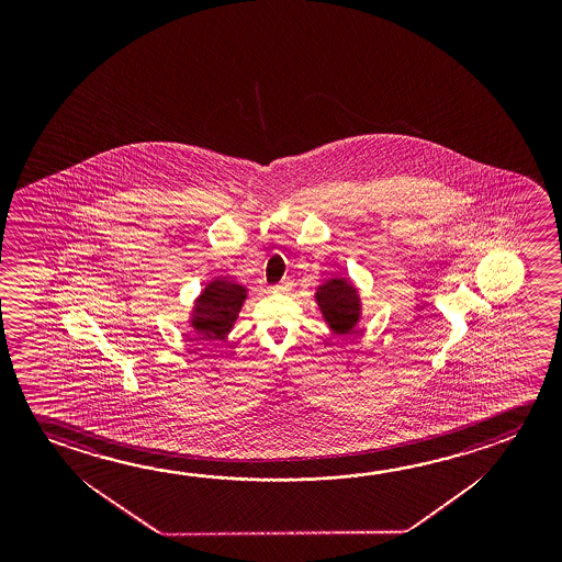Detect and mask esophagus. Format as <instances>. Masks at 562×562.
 Returning <instances> with one entry per match:
<instances>
[{
  "instance_id": "esophagus-1",
  "label": "esophagus",
  "mask_w": 562,
  "mask_h": 562,
  "mask_svg": "<svg viewBox=\"0 0 562 562\" xmlns=\"http://www.w3.org/2000/svg\"><path fill=\"white\" fill-rule=\"evenodd\" d=\"M277 294H290L292 292V282H280L272 288Z\"/></svg>"
}]
</instances>
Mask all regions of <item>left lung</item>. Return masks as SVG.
<instances>
[{"label":"left lung","instance_id":"left-lung-1","mask_svg":"<svg viewBox=\"0 0 562 562\" xmlns=\"http://www.w3.org/2000/svg\"><path fill=\"white\" fill-rule=\"evenodd\" d=\"M313 297L335 335H349L362 319V297L350 278H329L315 288Z\"/></svg>","mask_w":562,"mask_h":562}]
</instances>
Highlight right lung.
<instances>
[{
    "label": "right lung",
    "instance_id": "right-lung-1",
    "mask_svg": "<svg viewBox=\"0 0 562 562\" xmlns=\"http://www.w3.org/2000/svg\"><path fill=\"white\" fill-rule=\"evenodd\" d=\"M247 295V285L231 278H213L193 300L192 310L188 312V325L198 339H225L235 327Z\"/></svg>",
    "mask_w": 562,
    "mask_h": 562
}]
</instances>
